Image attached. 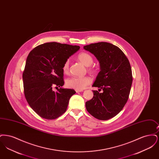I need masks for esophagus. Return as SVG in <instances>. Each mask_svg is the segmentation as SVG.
<instances>
[{"instance_id": "34e87169", "label": "esophagus", "mask_w": 159, "mask_h": 159, "mask_svg": "<svg viewBox=\"0 0 159 159\" xmlns=\"http://www.w3.org/2000/svg\"><path fill=\"white\" fill-rule=\"evenodd\" d=\"M82 90H76V92L77 93H78V92H82Z\"/></svg>"}]
</instances>
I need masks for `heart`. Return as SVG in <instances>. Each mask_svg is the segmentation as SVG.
I'll return each mask as SVG.
<instances>
[{
    "label": "heart",
    "instance_id": "obj_1",
    "mask_svg": "<svg viewBox=\"0 0 159 159\" xmlns=\"http://www.w3.org/2000/svg\"><path fill=\"white\" fill-rule=\"evenodd\" d=\"M77 59L80 61L85 66H90L92 64L93 60L92 57L89 53L87 52H81L77 55ZM70 67V62L67 60L66 61L62 67L63 72L66 74L68 73ZM91 72H95V69L93 68H88ZM92 79L89 76L83 77H72L69 78L66 81V84L68 88L75 89L76 90H83L88 85L91 84Z\"/></svg>",
    "mask_w": 159,
    "mask_h": 159
}]
</instances>
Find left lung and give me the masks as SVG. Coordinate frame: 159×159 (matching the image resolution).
Here are the masks:
<instances>
[{
  "label": "left lung",
  "instance_id": "1",
  "mask_svg": "<svg viewBox=\"0 0 159 159\" xmlns=\"http://www.w3.org/2000/svg\"><path fill=\"white\" fill-rule=\"evenodd\" d=\"M83 48L99 62L101 70L93 86L103 91H93V98L86 102V110L97 119L108 120L119 113L128 101L133 80L130 62L119 48L110 43H92Z\"/></svg>",
  "mask_w": 159,
  "mask_h": 159
}]
</instances>
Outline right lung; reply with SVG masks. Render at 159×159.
Segmentation results:
<instances>
[{
	"label": "right lung",
	"instance_id": "right-lung-1",
	"mask_svg": "<svg viewBox=\"0 0 159 159\" xmlns=\"http://www.w3.org/2000/svg\"><path fill=\"white\" fill-rule=\"evenodd\" d=\"M79 49V46L50 42L36 46L29 54L23 73L24 92L41 117L53 120L66 112L76 91L61 88L55 92L53 88L64 85L63 65Z\"/></svg>",
	"mask_w": 159,
	"mask_h": 159
}]
</instances>
